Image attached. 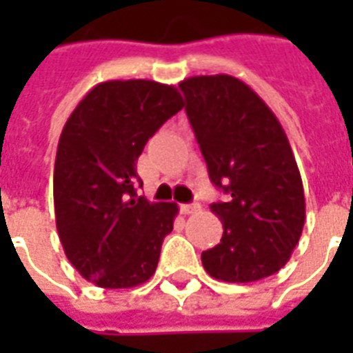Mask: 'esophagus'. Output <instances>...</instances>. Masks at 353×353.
Returning <instances> with one entry per match:
<instances>
[{
  "mask_svg": "<svg viewBox=\"0 0 353 353\" xmlns=\"http://www.w3.org/2000/svg\"><path fill=\"white\" fill-rule=\"evenodd\" d=\"M179 210H181V214H183V215L199 214L200 204H196V202H192V204H181V206H179Z\"/></svg>",
  "mask_w": 353,
  "mask_h": 353,
  "instance_id": "obj_1",
  "label": "esophagus"
}]
</instances>
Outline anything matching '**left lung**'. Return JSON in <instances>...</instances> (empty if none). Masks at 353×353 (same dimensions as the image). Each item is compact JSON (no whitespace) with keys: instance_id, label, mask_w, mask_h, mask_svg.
<instances>
[{"instance_id":"left-lung-1","label":"left lung","mask_w":353,"mask_h":353,"mask_svg":"<svg viewBox=\"0 0 353 353\" xmlns=\"http://www.w3.org/2000/svg\"><path fill=\"white\" fill-rule=\"evenodd\" d=\"M185 111L212 183L230 194L214 202L219 244L202 252L215 280L250 283L285 265L304 227V191L289 139L257 92L232 75L179 83Z\"/></svg>"}]
</instances>
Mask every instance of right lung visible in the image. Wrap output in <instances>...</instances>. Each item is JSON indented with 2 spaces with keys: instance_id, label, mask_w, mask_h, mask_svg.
I'll return each mask as SVG.
<instances>
[{
  "instance_id": "1",
  "label": "right lung",
  "mask_w": 353,
  "mask_h": 353,
  "mask_svg": "<svg viewBox=\"0 0 353 353\" xmlns=\"http://www.w3.org/2000/svg\"><path fill=\"white\" fill-rule=\"evenodd\" d=\"M181 109L183 98L172 85L105 81L65 121L52 181L58 236L75 270L98 288H136L157 270L177 206L136 194V162Z\"/></svg>"
}]
</instances>
